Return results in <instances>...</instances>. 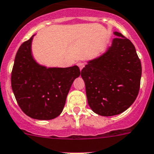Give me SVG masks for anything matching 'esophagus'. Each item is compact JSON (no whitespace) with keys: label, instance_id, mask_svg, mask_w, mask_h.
I'll return each mask as SVG.
<instances>
[{"label":"esophagus","instance_id":"1","mask_svg":"<svg viewBox=\"0 0 154 154\" xmlns=\"http://www.w3.org/2000/svg\"><path fill=\"white\" fill-rule=\"evenodd\" d=\"M77 66H79V68H80V70H81V69H83L84 67H85V63H77Z\"/></svg>","mask_w":154,"mask_h":154}]
</instances>
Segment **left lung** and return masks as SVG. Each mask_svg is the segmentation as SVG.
I'll return each instance as SVG.
<instances>
[{
    "label": "left lung",
    "instance_id": "left-lung-1",
    "mask_svg": "<svg viewBox=\"0 0 154 154\" xmlns=\"http://www.w3.org/2000/svg\"><path fill=\"white\" fill-rule=\"evenodd\" d=\"M110 47L90 60L81 70L89 106L95 113L110 117L123 113L136 99L142 66L130 40L121 33Z\"/></svg>",
    "mask_w": 154,
    "mask_h": 154
}]
</instances>
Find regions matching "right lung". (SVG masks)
Masks as SVG:
<instances>
[{"label":"right lung","instance_id":"obj_1","mask_svg":"<svg viewBox=\"0 0 154 154\" xmlns=\"http://www.w3.org/2000/svg\"><path fill=\"white\" fill-rule=\"evenodd\" d=\"M33 36L16 53L11 88L23 113L37 120H51L62 113L71 85L81 71L77 66L47 68L38 64L31 51Z\"/></svg>","mask_w":154,"mask_h":154}]
</instances>
